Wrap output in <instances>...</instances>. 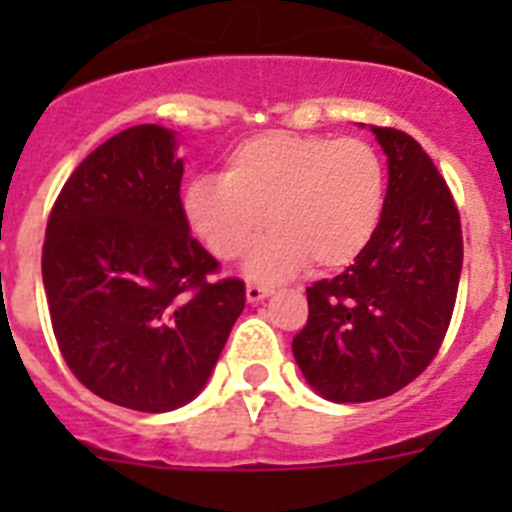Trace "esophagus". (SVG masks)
<instances>
[{"label": "esophagus", "mask_w": 512, "mask_h": 512, "mask_svg": "<svg viewBox=\"0 0 512 512\" xmlns=\"http://www.w3.org/2000/svg\"><path fill=\"white\" fill-rule=\"evenodd\" d=\"M271 295L269 287H261V284H248L246 287V300L251 302V305H256V302L266 300V297Z\"/></svg>", "instance_id": "1"}]
</instances>
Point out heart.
Listing matches in <instances>:
<instances>
[{
    "instance_id": "1",
    "label": "heart",
    "mask_w": 512,
    "mask_h": 512,
    "mask_svg": "<svg viewBox=\"0 0 512 512\" xmlns=\"http://www.w3.org/2000/svg\"><path fill=\"white\" fill-rule=\"evenodd\" d=\"M387 202L382 156L361 138L266 133L225 158L220 179L200 176L182 194L187 228L220 261L246 253V274L274 284L312 264H354L377 235Z\"/></svg>"
}]
</instances>
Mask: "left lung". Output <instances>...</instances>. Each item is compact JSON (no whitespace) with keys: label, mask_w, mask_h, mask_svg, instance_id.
Listing matches in <instances>:
<instances>
[{"label":"left lung","mask_w":512,"mask_h":512,"mask_svg":"<svg viewBox=\"0 0 512 512\" xmlns=\"http://www.w3.org/2000/svg\"><path fill=\"white\" fill-rule=\"evenodd\" d=\"M387 156L377 235L354 264L307 287V325L292 354L330 402L390 397L431 364L461 277L459 210L428 153L408 133L374 128Z\"/></svg>","instance_id":"left-lung-1"}]
</instances>
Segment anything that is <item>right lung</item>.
<instances>
[{
  "mask_svg": "<svg viewBox=\"0 0 512 512\" xmlns=\"http://www.w3.org/2000/svg\"><path fill=\"white\" fill-rule=\"evenodd\" d=\"M176 133L135 125L89 153L45 228L43 287L61 354L87 390L169 413L205 390L246 305L241 279L207 282L217 261L182 215Z\"/></svg>",
  "mask_w": 512,
  "mask_h": 512,
  "instance_id": "right-lung-1",
  "label": "right lung"
}]
</instances>
